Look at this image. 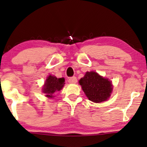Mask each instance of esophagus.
I'll use <instances>...</instances> for the list:
<instances>
[{
    "label": "esophagus",
    "mask_w": 147,
    "mask_h": 147,
    "mask_svg": "<svg viewBox=\"0 0 147 147\" xmlns=\"http://www.w3.org/2000/svg\"><path fill=\"white\" fill-rule=\"evenodd\" d=\"M68 82L69 83H76L77 82V79L76 77H72L68 79Z\"/></svg>",
    "instance_id": "esophagus-1"
}]
</instances>
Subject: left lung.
Returning <instances> with one entry per match:
<instances>
[{
	"mask_svg": "<svg viewBox=\"0 0 147 147\" xmlns=\"http://www.w3.org/2000/svg\"><path fill=\"white\" fill-rule=\"evenodd\" d=\"M79 83L87 98L95 103L107 100L113 90L111 81L94 71L86 72Z\"/></svg>",
	"mask_w": 147,
	"mask_h": 147,
	"instance_id": "obj_1",
	"label": "left lung"
}]
</instances>
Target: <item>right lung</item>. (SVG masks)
<instances>
[{"mask_svg":"<svg viewBox=\"0 0 147 147\" xmlns=\"http://www.w3.org/2000/svg\"><path fill=\"white\" fill-rule=\"evenodd\" d=\"M64 81L65 80L64 78H57L55 76L49 75L45 81L42 92L46 94V96L48 98H53L54 93L63 88Z\"/></svg>","mask_w":147,"mask_h":147,"instance_id":"right-lung-1","label":"right lung"}]
</instances>
